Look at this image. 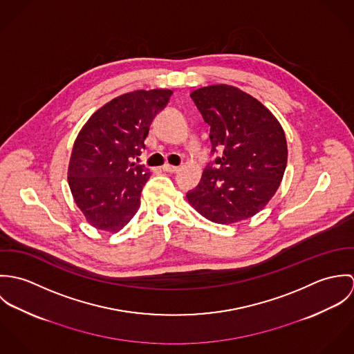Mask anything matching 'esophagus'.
I'll return each instance as SVG.
<instances>
[{
  "instance_id": "1",
  "label": "esophagus",
  "mask_w": 354,
  "mask_h": 354,
  "mask_svg": "<svg viewBox=\"0 0 354 354\" xmlns=\"http://www.w3.org/2000/svg\"><path fill=\"white\" fill-rule=\"evenodd\" d=\"M162 169H163L165 171H167V173H177V171L180 170V167H178V166H173V165H169V163L163 165V166H162Z\"/></svg>"
}]
</instances>
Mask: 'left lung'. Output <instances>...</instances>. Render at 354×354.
I'll return each mask as SVG.
<instances>
[{"instance_id":"8db88e82","label":"left lung","mask_w":354,"mask_h":354,"mask_svg":"<svg viewBox=\"0 0 354 354\" xmlns=\"http://www.w3.org/2000/svg\"><path fill=\"white\" fill-rule=\"evenodd\" d=\"M191 98L211 127V151L222 156L204 169L188 203L215 223L248 219L281 185L288 163L283 128L261 102L233 86L202 87Z\"/></svg>"}]
</instances>
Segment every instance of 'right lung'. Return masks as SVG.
Wrapping results in <instances>:
<instances>
[{"label":"right lung","instance_id":"obj_1","mask_svg":"<svg viewBox=\"0 0 354 354\" xmlns=\"http://www.w3.org/2000/svg\"><path fill=\"white\" fill-rule=\"evenodd\" d=\"M171 90H138L98 109L79 132L68 166L75 203L95 229L117 233L138 212L151 173L132 162L146 149L152 120Z\"/></svg>","mask_w":354,"mask_h":354}]
</instances>
